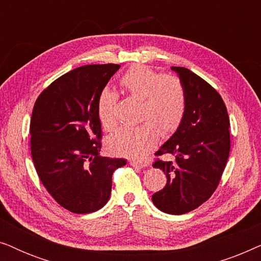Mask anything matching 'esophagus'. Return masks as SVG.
<instances>
[{"instance_id":"obj_1","label":"esophagus","mask_w":261,"mask_h":261,"mask_svg":"<svg viewBox=\"0 0 261 261\" xmlns=\"http://www.w3.org/2000/svg\"><path fill=\"white\" fill-rule=\"evenodd\" d=\"M130 165L133 167H137V169H144V167L147 166V164L142 162H135V160H130Z\"/></svg>"}]
</instances>
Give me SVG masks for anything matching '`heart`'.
<instances>
[{"instance_id": "b5f03b06", "label": "heart", "mask_w": 261, "mask_h": 261, "mask_svg": "<svg viewBox=\"0 0 261 261\" xmlns=\"http://www.w3.org/2000/svg\"><path fill=\"white\" fill-rule=\"evenodd\" d=\"M126 94L140 99L138 126L120 127L108 138V148L115 154L141 158L155 145L159 134L167 137L179 126L187 108L183 84L174 74H160L151 67L133 65L120 78ZM117 95L105 89L97 99V115L102 126L112 129L116 123Z\"/></svg>"}]
</instances>
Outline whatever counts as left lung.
<instances>
[{
	"mask_svg": "<svg viewBox=\"0 0 261 261\" xmlns=\"http://www.w3.org/2000/svg\"><path fill=\"white\" fill-rule=\"evenodd\" d=\"M176 71L187 96L184 117L174 134L155 152L153 166L166 174V185L152 196L162 212L181 215L198 208L216 190L230 151L229 116L219 92L197 74Z\"/></svg>",
	"mask_w": 261,
	"mask_h": 261,
	"instance_id": "left-lung-1",
	"label": "left lung"
}]
</instances>
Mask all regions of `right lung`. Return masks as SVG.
<instances>
[{"mask_svg": "<svg viewBox=\"0 0 261 261\" xmlns=\"http://www.w3.org/2000/svg\"><path fill=\"white\" fill-rule=\"evenodd\" d=\"M119 64L85 65L52 82L32 112L35 170L57 203L74 214L97 212L112 192L114 171L126 160L101 156L97 99Z\"/></svg>", "mask_w": 261, "mask_h": 261, "instance_id": "right-lung-1", "label": "right lung"}]
</instances>
